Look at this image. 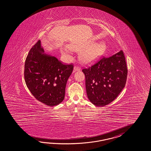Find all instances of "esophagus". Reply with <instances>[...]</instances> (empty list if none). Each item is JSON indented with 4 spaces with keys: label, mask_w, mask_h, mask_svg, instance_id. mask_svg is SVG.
Here are the masks:
<instances>
[{
    "label": "esophagus",
    "mask_w": 151,
    "mask_h": 151,
    "mask_svg": "<svg viewBox=\"0 0 151 151\" xmlns=\"http://www.w3.org/2000/svg\"><path fill=\"white\" fill-rule=\"evenodd\" d=\"M80 70H81L80 68H79L77 66H75L73 68V73L76 72V71H80Z\"/></svg>",
    "instance_id": "34e87169"
}]
</instances>
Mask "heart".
Returning <instances> with one entry per match:
<instances>
[{
	"label": "heart",
	"mask_w": 151,
	"mask_h": 151,
	"mask_svg": "<svg viewBox=\"0 0 151 151\" xmlns=\"http://www.w3.org/2000/svg\"><path fill=\"white\" fill-rule=\"evenodd\" d=\"M69 47L70 49L76 51L84 49L80 54V59L83 63H89L94 61L102 55L106 49V45L104 42L94 44L92 41L83 43H71ZM70 52V49L68 47L61 50V52L64 55H68Z\"/></svg>",
	"instance_id": "1"
}]
</instances>
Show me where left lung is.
I'll return each mask as SVG.
<instances>
[{
	"label": "left lung",
	"mask_w": 151,
	"mask_h": 151,
	"mask_svg": "<svg viewBox=\"0 0 151 151\" xmlns=\"http://www.w3.org/2000/svg\"><path fill=\"white\" fill-rule=\"evenodd\" d=\"M82 72L90 102L96 106H105L118 96L126 84L127 69L123 52L102 58Z\"/></svg>",
	"instance_id": "obj_1"
}]
</instances>
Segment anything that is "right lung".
I'll return each instance as SVG.
<instances>
[{"label":"right lung","mask_w":151,"mask_h":151,"mask_svg":"<svg viewBox=\"0 0 151 151\" xmlns=\"http://www.w3.org/2000/svg\"><path fill=\"white\" fill-rule=\"evenodd\" d=\"M73 64H63L57 58L45 53L41 41L29 51L24 64V80L33 96L48 106L60 104L73 71Z\"/></svg>","instance_id":"right-lung-1"}]
</instances>
